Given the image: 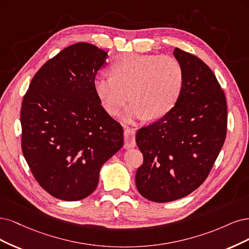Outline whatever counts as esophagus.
I'll list each match as a JSON object with an SVG mask.
<instances>
[{
    "label": "esophagus",
    "instance_id": "1",
    "mask_svg": "<svg viewBox=\"0 0 249 249\" xmlns=\"http://www.w3.org/2000/svg\"><path fill=\"white\" fill-rule=\"evenodd\" d=\"M124 148L125 149H130L135 147V131L132 128L126 127L124 130Z\"/></svg>",
    "mask_w": 249,
    "mask_h": 249
}]
</instances>
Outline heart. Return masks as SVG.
I'll return each instance as SVG.
<instances>
[{"label": "heart", "instance_id": "heart-1", "mask_svg": "<svg viewBox=\"0 0 249 249\" xmlns=\"http://www.w3.org/2000/svg\"><path fill=\"white\" fill-rule=\"evenodd\" d=\"M111 72L114 76L95 78L94 90L110 115H118L130 97L124 114L127 122L146 115L150 119L162 117L182 90L183 68L170 55L124 53L113 63Z\"/></svg>", "mask_w": 249, "mask_h": 249}]
</instances>
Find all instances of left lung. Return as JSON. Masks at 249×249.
<instances>
[{
    "label": "left lung",
    "instance_id": "left-lung-1",
    "mask_svg": "<svg viewBox=\"0 0 249 249\" xmlns=\"http://www.w3.org/2000/svg\"><path fill=\"white\" fill-rule=\"evenodd\" d=\"M183 86L174 107L136 133L143 155L135 185L156 203L188 196L202 185L227 135L226 96L212 70L196 55L175 49Z\"/></svg>",
    "mask_w": 249,
    "mask_h": 249
}]
</instances>
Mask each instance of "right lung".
I'll return each mask as SVG.
<instances>
[{
	"instance_id": "1",
	"label": "right lung",
	"mask_w": 249,
	"mask_h": 249,
	"mask_svg": "<svg viewBox=\"0 0 249 249\" xmlns=\"http://www.w3.org/2000/svg\"><path fill=\"white\" fill-rule=\"evenodd\" d=\"M107 57L93 44H72L37 71L23 97L22 153L39 185L57 198L90 196L101 166L123 146L122 126L94 90Z\"/></svg>"
}]
</instances>
